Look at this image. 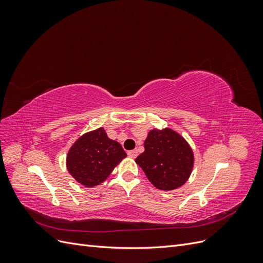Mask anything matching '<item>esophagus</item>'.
Segmentation results:
<instances>
[{"label": "esophagus", "mask_w": 263, "mask_h": 263, "mask_svg": "<svg viewBox=\"0 0 263 263\" xmlns=\"http://www.w3.org/2000/svg\"><path fill=\"white\" fill-rule=\"evenodd\" d=\"M128 156L130 157V158H136L137 156H138V151L135 149V150H130V151H128Z\"/></svg>", "instance_id": "obj_1"}]
</instances>
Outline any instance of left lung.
Returning <instances> with one entry per match:
<instances>
[{
  "mask_svg": "<svg viewBox=\"0 0 263 263\" xmlns=\"http://www.w3.org/2000/svg\"><path fill=\"white\" fill-rule=\"evenodd\" d=\"M144 147L145 151L135 161L157 189L172 191L189 180L194 165V154L179 133L169 127L151 129Z\"/></svg>",
  "mask_w": 263,
  "mask_h": 263,
  "instance_id": "1",
  "label": "left lung"
}]
</instances>
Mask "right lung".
Returning <instances> with one entry per match:
<instances>
[{"instance_id": "right-lung-1", "label": "right lung", "mask_w": 263, "mask_h": 263, "mask_svg": "<svg viewBox=\"0 0 263 263\" xmlns=\"http://www.w3.org/2000/svg\"><path fill=\"white\" fill-rule=\"evenodd\" d=\"M127 155L119 142L109 139L103 127L85 133L71 146L67 169L76 181L86 187L104 182Z\"/></svg>"}]
</instances>
